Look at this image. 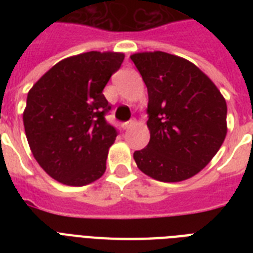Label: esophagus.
<instances>
[{
    "label": "esophagus",
    "mask_w": 253,
    "mask_h": 253,
    "mask_svg": "<svg viewBox=\"0 0 253 253\" xmlns=\"http://www.w3.org/2000/svg\"><path fill=\"white\" fill-rule=\"evenodd\" d=\"M135 125V121L134 119H131V121H128V122H125L122 125V127L125 128V130H127V128H130V127H132Z\"/></svg>",
    "instance_id": "34e87169"
}]
</instances>
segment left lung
<instances>
[{
  "label": "left lung",
  "mask_w": 253,
  "mask_h": 253,
  "mask_svg": "<svg viewBox=\"0 0 253 253\" xmlns=\"http://www.w3.org/2000/svg\"><path fill=\"white\" fill-rule=\"evenodd\" d=\"M148 90L150 143L135 151L138 168L163 182H178L208 166L227 134V105L198 67L156 51L131 55Z\"/></svg>",
  "instance_id": "left-lung-1"
}]
</instances>
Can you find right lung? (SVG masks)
I'll list each match as a JSON object with an SVG mask.
<instances>
[{
	"label": "right lung",
	"instance_id": "obj_1",
	"mask_svg": "<svg viewBox=\"0 0 253 253\" xmlns=\"http://www.w3.org/2000/svg\"><path fill=\"white\" fill-rule=\"evenodd\" d=\"M123 59L97 51L67 57L30 89L26 138L39 166L61 184L84 186L105 173L118 131L105 119L111 106L102 90Z\"/></svg>",
	"mask_w": 253,
	"mask_h": 253
}]
</instances>
